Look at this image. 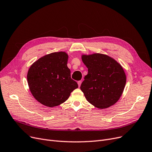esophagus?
<instances>
[{"instance_id":"esophagus-1","label":"esophagus","mask_w":152,"mask_h":152,"mask_svg":"<svg viewBox=\"0 0 152 152\" xmlns=\"http://www.w3.org/2000/svg\"><path fill=\"white\" fill-rule=\"evenodd\" d=\"M81 83H82V81H78V87H80V86H81Z\"/></svg>"}]
</instances>
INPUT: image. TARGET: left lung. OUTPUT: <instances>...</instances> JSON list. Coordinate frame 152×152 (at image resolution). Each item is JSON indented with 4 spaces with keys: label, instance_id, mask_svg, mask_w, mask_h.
Instances as JSON below:
<instances>
[{
    "label": "left lung",
    "instance_id": "obj_1",
    "mask_svg": "<svg viewBox=\"0 0 152 152\" xmlns=\"http://www.w3.org/2000/svg\"><path fill=\"white\" fill-rule=\"evenodd\" d=\"M82 60L88 68V74L80 89L87 101L99 109L116 104L126 80L122 65L110 56L99 53L83 54Z\"/></svg>",
    "mask_w": 152,
    "mask_h": 152
}]
</instances>
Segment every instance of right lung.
Returning a JSON list of instances; mask_svg holds the SVG:
<instances>
[{"mask_svg":"<svg viewBox=\"0 0 152 152\" xmlns=\"http://www.w3.org/2000/svg\"><path fill=\"white\" fill-rule=\"evenodd\" d=\"M65 52H53L40 57L28 70L27 82L33 96L42 105L53 107L63 104L77 83L70 77Z\"/></svg>","mask_w":152,"mask_h":152,"instance_id":"add662e5","label":"right lung"}]
</instances>
